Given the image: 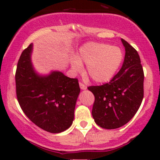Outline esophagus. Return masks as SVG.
I'll list each match as a JSON object with an SVG mask.
<instances>
[{"mask_svg":"<svg viewBox=\"0 0 160 160\" xmlns=\"http://www.w3.org/2000/svg\"><path fill=\"white\" fill-rule=\"evenodd\" d=\"M80 88L81 90H86L87 89V86H85V85L82 83H80Z\"/></svg>","mask_w":160,"mask_h":160,"instance_id":"1","label":"esophagus"}]
</instances>
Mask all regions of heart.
<instances>
[{
    "label": "heart",
    "mask_w": 160,
    "mask_h": 160,
    "mask_svg": "<svg viewBox=\"0 0 160 160\" xmlns=\"http://www.w3.org/2000/svg\"><path fill=\"white\" fill-rule=\"evenodd\" d=\"M124 59L122 49L105 43L88 42L80 47L77 59H72V70H82L81 62L87 64V72L93 81L103 83L115 75Z\"/></svg>",
    "instance_id": "heart-1"
}]
</instances>
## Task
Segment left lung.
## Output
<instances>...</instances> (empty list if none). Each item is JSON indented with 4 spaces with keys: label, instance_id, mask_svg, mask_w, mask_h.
<instances>
[{
    "label": "left lung",
    "instance_id": "8db88e82",
    "mask_svg": "<svg viewBox=\"0 0 160 160\" xmlns=\"http://www.w3.org/2000/svg\"><path fill=\"white\" fill-rule=\"evenodd\" d=\"M122 42L125 55L120 71L109 83L88 88L95 98L92 116L97 125L106 129L128 123L138 111L144 95V72L138 52L123 38Z\"/></svg>",
    "mask_w": 160,
    "mask_h": 160
}]
</instances>
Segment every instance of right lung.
<instances>
[{
    "mask_svg": "<svg viewBox=\"0 0 160 160\" xmlns=\"http://www.w3.org/2000/svg\"><path fill=\"white\" fill-rule=\"evenodd\" d=\"M33 44L20 56L15 73L16 93L25 115L35 125L51 133L68 129L72 124L74 110L80 92L77 79L52 71L40 75L32 62Z\"/></svg>",
    "mask_w": 160,
    "mask_h": 160,
    "instance_id": "right-lung-1",
    "label": "right lung"
}]
</instances>
